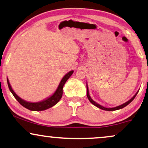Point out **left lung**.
Returning <instances> with one entry per match:
<instances>
[{"mask_svg": "<svg viewBox=\"0 0 148 148\" xmlns=\"http://www.w3.org/2000/svg\"><path fill=\"white\" fill-rule=\"evenodd\" d=\"M137 93H138V91H137V92H136V94L134 95V96L133 97H132V98L131 99H130V100H128V102H126V103H124V104H121V105H120V106H116V107H114V108H106V107H104V106H102L100 105V104H98V103H96V102H94V101H93V100H92V99L91 98V97H90V96H89V89H88V87H87V96L88 99H89V100L90 101L91 103H92V104H93V105H95L96 106H97V107H98L99 108H100V109L104 110V111H115V110L121 109V108H122L125 107V106H127V105H128V104H130V102H131L132 101L134 100V98H135L136 96V94H137Z\"/></svg>", "mask_w": 148, "mask_h": 148, "instance_id": "left-lung-1", "label": "left lung"}]
</instances>
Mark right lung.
<instances>
[{
	"label": "right lung",
	"instance_id": "add662e5",
	"mask_svg": "<svg viewBox=\"0 0 148 148\" xmlns=\"http://www.w3.org/2000/svg\"><path fill=\"white\" fill-rule=\"evenodd\" d=\"M73 72H74V71H70V72H68V74H65V75L63 76L62 80H61L60 83H59V87H58L57 90H56L55 93H54L52 96H50V98L46 99V100L42 101V102H29L22 100V99L20 98L19 96H17L16 93H15L14 90L12 89V88L10 85V83H9V82L8 78H7V84H8L9 90H10L11 92L12 93V94L14 95L15 98L18 101V102H19L22 106H23L24 107L27 108V109L31 110V111H44V110L48 109V108H49L50 107H52V106H53L54 105H55V104L61 100V97H62V95H63V85H65V82L67 81V80H68V78L72 76Z\"/></svg>",
	"mask_w": 148,
	"mask_h": 148
}]
</instances>
